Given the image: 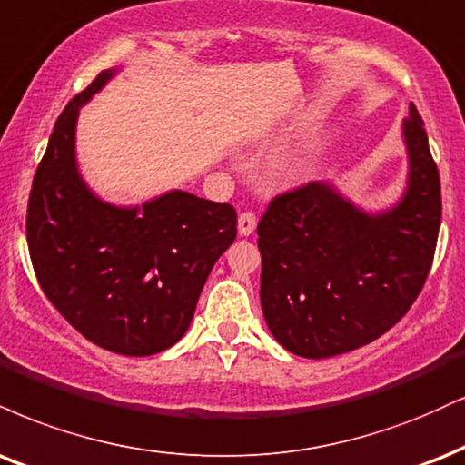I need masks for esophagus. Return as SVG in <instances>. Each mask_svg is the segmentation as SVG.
I'll return each mask as SVG.
<instances>
[{
	"label": "esophagus",
	"mask_w": 465,
	"mask_h": 465,
	"mask_svg": "<svg viewBox=\"0 0 465 465\" xmlns=\"http://www.w3.org/2000/svg\"><path fill=\"white\" fill-rule=\"evenodd\" d=\"M255 225H257V218L253 212H242V214L238 216L240 236H251V233L255 232Z\"/></svg>",
	"instance_id": "esophagus-1"
}]
</instances>
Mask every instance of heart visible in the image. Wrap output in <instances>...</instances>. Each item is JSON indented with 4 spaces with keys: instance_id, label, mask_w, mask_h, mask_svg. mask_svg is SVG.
Instances as JSON below:
<instances>
[{
    "instance_id": "heart-1",
    "label": "heart",
    "mask_w": 465,
    "mask_h": 465,
    "mask_svg": "<svg viewBox=\"0 0 465 465\" xmlns=\"http://www.w3.org/2000/svg\"><path fill=\"white\" fill-rule=\"evenodd\" d=\"M299 169H301V166H299V164H294V166H292V171H299Z\"/></svg>"
}]
</instances>
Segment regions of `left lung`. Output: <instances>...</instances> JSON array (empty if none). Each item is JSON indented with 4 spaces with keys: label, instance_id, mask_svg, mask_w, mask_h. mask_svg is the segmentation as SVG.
<instances>
[{
    "label": "left lung",
    "instance_id": "1",
    "mask_svg": "<svg viewBox=\"0 0 465 465\" xmlns=\"http://www.w3.org/2000/svg\"><path fill=\"white\" fill-rule=\"evenodd\" d=\"M402 136L410 183L396 208L366 214L310 182L277 194L257 223L262 310L290 353L322 360L371 344L420 294L438 244L441 188L413 104Z\"/></svg>",
    "mask_w": 465,
    "mask_h": 465
}]
</instances>
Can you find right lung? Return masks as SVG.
Returning a JSON list of instances; mask_svg holds the SVG:
<instances>
[{"label": "right lung", "mask_w": 465, "mask_h": 465, "mask_svg": "<svg viewBox=\"0 0 465 465\" xmlns=\"http://www.w3.org/2000/svg\"><path fill=\"white\" fill-rule=\"evenodd\" d=\"M110 77L99 73L55 121L27 201V249L45 296L73 329L112 353L144 357L188 331L238 216L182 190L143 208L94 197L77 173L75 123Z\"/></svg>", "instance_id": "right-lung-1"}]
</instances>
